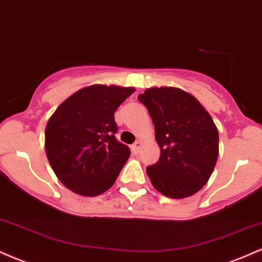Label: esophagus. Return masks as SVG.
Wrapping results in <instances>:
<instances>
[{
  "mask_svg": "<svg viewBox=\"0 0 262 262\" xmlns=\"http://www.w3.org/2000/svg\"><path fill=\"white\" fill-rule=\"evenodd\" d=\"M140 148H141V141L140 140H137L133 144V145H132V150H133L134 152H139Z\"/></svg>",
  "mask_w": 262,
  "mask_h": 262,
  "instance_id": "34e87169",
  "label": "esophagus"
}]
</instances>
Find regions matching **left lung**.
<instances>
[{
  "label": "left lung",
  "instance_id": "1",
  "mask_svg": "<svg viewBox=\"0 0 262 262\" xmlns=\"http://www.w3.org/2000/svg\"><path fill=\"white\" fill-rule=\"evenodd\" d=\"M138 100L148 108L160 159L146 167L155 189L170 198L194 194L217 164L218 129L202 104L176 87H151Z\"/></svg>",
  "mask_w": 262,
  "mask_h": 262
}]
</instances>
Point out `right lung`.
Returning <instances> with one entry per match:
<instances>
[{
	"mask_svg": "<svg viewBox=\"0 0 262 262\" xmlns=\"http://www.w3.org/2000/svg\"><path fill=\"white\" fill-rule=\"evenodd\" d=\"M135 91L132 87L92 85L62 102L45 128V151L65 187L93 197L106 192L130 156L117 140L114 112Z\"/></svg>",
	"mask_w": 262,
	"mask_h": 262,
	"instance_id": "right-lung-1",
	"label": "right lung"
}]
</instances>
